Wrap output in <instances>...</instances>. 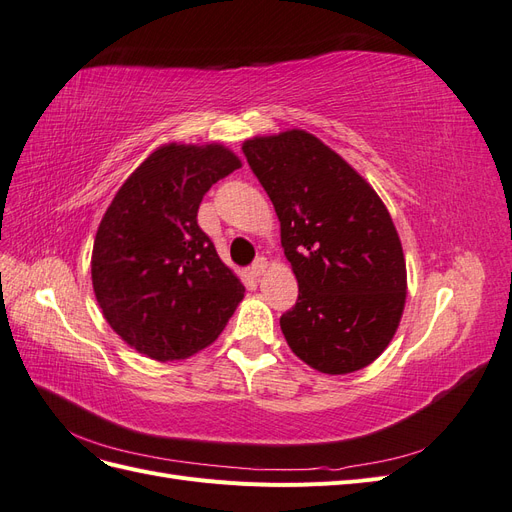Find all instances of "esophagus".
<instances>
[{
  "mask_svg": "<svg viewBox=\"0 0 512 512\" xmlns=\"http://www.w3.org/2000/svg\"><path fill=\"white\" fill-rule=\"evenodd\" d=\"M267 267H269V265H267V258H256L254 265L250 267V273H252L254 277H260L262 273L267 271Z\"/></svg>",
  "mask_w": 512,
  "mask_h": 512,
  "instance_id": "esophagus-1",
  "label": "esophagus"
}]
</instances>
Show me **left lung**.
<instances>
[{"mask_svg": "<svg viewBox=\"0 0 512 512\" xmlns=\"http://www.w3.org/2000/svg\"><path fill=\"white\" fill-rule=\"evenodd\" d=\"M247 164L280 218L282 247L299 282L280 318L290 350L322 374L374 363L406 305V258L374 188L305 130L243 143Z\"/></svg>", "mask_w": 512, "mask_h": 512, "instance_id": "1", "label": "left lung"}]
</instances>
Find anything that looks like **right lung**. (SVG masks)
<instances>
[{"label": "right lung", "instance_id": "1", "mask_svg": "<svg viewBox=\"0 0 512 512\" xmlns=\"http://www.w3.org/2000/svg\"><path fill=\"white\" fill-rule=\"evenodd\" d=\"M241 160L224 145H162L121 185L98 226L91 282L111 329L149 359L179 361L224 331L245 286L198 226L213 183Z\"/></svg>", "mask_w": 512, "mask_h": 512}]
</instances>
